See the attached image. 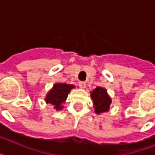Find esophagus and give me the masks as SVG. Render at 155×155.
I'll list each match as a JSON object with an SVG mask.
<instances>
[{
    "label": "esophagus",
    "mask_w": 155,
    "mask_h": 155,
    "mask_svg": "<svg viewBox=\"0 0 155 155\" xmlns=\"http://www.w3.org/2000/svg\"><path fill=\"white\" fill-rule=\"evenodd\" d=\"M79 86H80V88L84 89V88L86 87V83L83 82V81H80V82H79Z\"/></svg>",
    "instance_id": "1"
}]
</instances>
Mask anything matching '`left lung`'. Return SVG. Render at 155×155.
Listing matches in <instances>:
<instances>
[{
  "label": "left lung",
  "instance_id": "left-lung-1",
  "mask_svg": "<svg viewBox=\"0 0 155 155\" xmlns=\"http://www.w3.org/2000/svg\"><path fill=\"white\" fill-rule=\"evenodd\" d=\"M90 95L92 100L93 108L96 114L100 115L101 113L108 112L112 103V99L105 88L102 87H97L92 92H90Z\"/></svg>",
  "mask_w": 155,
  "mask_h": 155
}]
</instances>
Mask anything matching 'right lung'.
<instances>
[{
  "label": "right lung",
  "instance_id": "right-lung-1",
  "mask_svg": "<svg viewBox=\"0 0 155 155\" xmlns=\"http://www.w3.org/2000/svg\"><path fill=\"white\" fill-rule=\"evenodd\" d=\"M75 88V85L68 84L65 83H57L47 92L45 97L47 104H51L54 106L56 111H60L63 108V104L65 103L71 90Z\"/></svg>",
  "mask_w": 155,
  "mask_h": 155
}]
</instances>
